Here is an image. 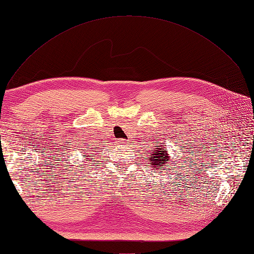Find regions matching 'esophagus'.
<instances>
[{"label":"esophagus","instance_id":"1","mask_svg":"<svg viewBox=\"0 0 254 254\" xmlns=\"http://www.w3.org/2000/svg\"><path fill=\"white\" fill-rule=\"evenodd\" d=\"M118 142H119V144H121V145H125V144H127V140L126 139H119Z\"/></svg>","mask_w":254,"mask_h":254}]
</instances>
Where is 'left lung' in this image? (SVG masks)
<instances>
[{"label":"left lung","instance_id":"obj_1","mask_svg":"<svg viewBox=\"0 0 254 254\" xmlns=\"http://www.w3.org/2000/svg\"><path fill=\"white\" fill-rule=\"evenodd\" d=\"M160 142L157 141V145H154L155 148L151 149L150 158H147L149 165L154 171H162V168H164L165 164L168 162H171V155L165 150L164 147L162 145H159Z\"/></svg>","mask_w":254,"mask_h":254}]
</instances>
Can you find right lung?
<instances>
[{
  "mask_svg": "<svg viewBox=\"0 0 254 254\" xmlns=\"http://www.w3.org/2000/svg\"><path fill=\"white\" fill-rule=\"evenodd\" d=\"M84 154H87V152H84ZM91 155H92V154H88V155H83V158L84 159H87L86 161H89L90 159H92V158H89V157H91Z\"/></svg>",
  "mask_w": 254,
  "mask_h": 254,
  "instance_id": "right-lung-1",
  "label": "right lung"
}]
</instances>
